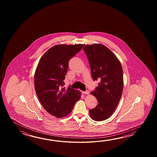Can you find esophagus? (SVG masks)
Returning a JSON list of instances; mask_svg holds the SVG:
<instances>
[{
    "instance_id": "esophagus-1",
    "label": "esophagus",
    "mask_w": 157,
    "mask_h": 157,
    "mask_svg": "<svg viewBox=\"0 0 157 157\" xmlns=\"http://www.w3.org/2000/svg\"><path fill=\"white\" fill-rule=\"evenodd\" d=\"M82 94H89V91H82Z\"/></svg>"
}]
</instances>
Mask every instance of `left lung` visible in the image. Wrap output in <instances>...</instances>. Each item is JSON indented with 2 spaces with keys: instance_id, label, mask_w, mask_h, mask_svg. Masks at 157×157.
Segmentation results:
<instances>
[{
  "instance_id": "1",
  "label": "left lung",
  "mask_w": 157,
  "mask_h": 157,
  "mask_svg": "<svg viewBox=\"0 0 157 157\" xmlns=\"http://www.w3.org/2000/svg\"><path fill=\"white\" fill-rule=\"evenodd\" d=\"M83 50L90 64L94 81L100 80L91 94L98 104L89 110L91 118L101 121L110 117L116 110L124 89L123 70L119 59L107 47L100 44L86 45Z\"/></svg>"
}]
</instances>
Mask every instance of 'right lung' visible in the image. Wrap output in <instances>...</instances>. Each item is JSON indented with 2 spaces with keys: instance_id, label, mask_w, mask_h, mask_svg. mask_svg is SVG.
I'll list each match as a JSON object with an SVG mask.
<instances>
[{
  "instance_id": "obj_1",
  "label": "right lung",
  "mask_w": 157,
  "mask_h": 157,
  "mask_svg": "<svg viewBox=\"0 0 157 157\" xmlns=\"http://www.w3.org/2000/svg\"><path fill=\"white\" fill-rule=\"evenodd\" d=\"M83 44H59L44 54L37 66L34 86L37 97L44 109L57 118L70 113L81 98L78 90L63 87V80L71 59L82 49Z\"/></svg>"
}]
</instances>
